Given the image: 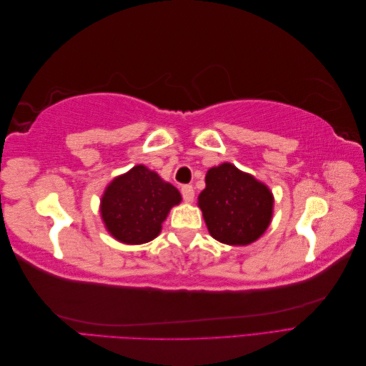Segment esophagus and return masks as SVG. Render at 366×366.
<instances>
[{
	"label": "esophagus",
	"instance_id": "esophagus-1",
	"mask_svg": "<svg viewBox=\"0 0 366 366\" xmlns=\"http://www.w3.org/2000/svg\"><path fill=\"white\" fill-rule=\"evenodd\" d=\"M182 195H183V200H184L186 203H191V202L194 200V195H195L194 187H192L191 184L182 186Z\"/></svg>",
	"mask_w": 366,
	"mask_h": 366
}]
</instances>
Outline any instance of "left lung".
Instances as JSON below:
<instances>
[{"label": "left lung", "mask_w": 366, "mask_h": 366, "mask_svg": "<svg viewBox=\"0 0 366 366\" xmlns=\"http://www.w3.org/2000/svg\"><path fill=\"white\" fill-rule=\"evenodd\" d=\"M198 195L209 234L229 246H249L272 223L274 198L269 186L229 162L210 168Z\"/></svg>", "instance_id": "8db88e82"}]
</instances>
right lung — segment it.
<instances>
[{"label": "right lung", "mask_w": 366, "mask_h": 366, "mask_svg": "<svg viewBox=\"0 0 366 366\" xmlns=\"http://www.w3.org/2000/svg\"><path fill=\"white\" fill-rule=\"evenodd\" d=\"M182 195L162 177L136 164L114 177L101 198V218L108 234L124 244H143L157 238L169 210Z\"/></svg>", "instance_id": "1"}]
</instances>
